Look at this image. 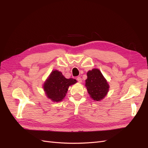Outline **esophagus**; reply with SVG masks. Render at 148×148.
<instances>
[{"instance_id": "1", "label": "esophagus", "mask_w": 148, "mask_h": 148, "mask_svg": "<svg viewBox=\"0 0 148 148\" xmlns=\"http://www.w3.org/2000/svg\"><path fill=\"white\" fill-rule=\"evenodd\" d=\"M76 79H77V81L79 83H81V82H82V79H81V77H77L76 78Z\"/></svg>"}]
</instances>
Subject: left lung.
<instances>
[{"mask_svg":"<svg viewBox=\"0 0 148 148\" xmlns=\"http://www.w3.org/2000/svg\"><path fill=\"white\" fill-rule=\"evenodd\" d=\"M85 83L88 92L94 100H102L108 92L109 84L99 69H94L87 72Z\"/></svg>","mask_w":148,"mask_h":148,"instance_id":"8db88e82","label":"left lung"}]
</instances>
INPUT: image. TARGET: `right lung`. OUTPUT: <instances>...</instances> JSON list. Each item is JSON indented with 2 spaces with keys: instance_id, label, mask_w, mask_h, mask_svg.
<instances>
[{
  "instance_id": "1",
  "label": "right lung",
  "mask_w": 148,
  "mask_h": 148,
  "mask_svg": "<svg viewBox=\"0 0 148 148\" xmlns=\"http://www.w3.org/2000/svg\"><path fill=\"white\" fill-rule=\"evenodd\" d=\"M76 82L77 81L72 78H65L62 72L53 71L44 84V90L47 97L53 102H60L65 97L69 86Z\"/></svg>"
}]
</instances>
